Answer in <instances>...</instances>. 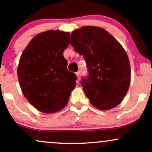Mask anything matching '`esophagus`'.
<instances>
[{
    "label": "esophagus",
    "instance_id": "esophagus-1",
    "mask_svg": "<svg viewBox=\"0 0 152 152\" xmlns=\"http://www.w3.org/2000/svg\"><path fill=\"white\" fill-rule=\"evenodd\" d=\"M76 76H77L78 79L80 80V78H81V73H80V71H78V72H76Z\"/></svg>",
    "mask_w": 152,
    "mask_h": 152
}]
</instances>
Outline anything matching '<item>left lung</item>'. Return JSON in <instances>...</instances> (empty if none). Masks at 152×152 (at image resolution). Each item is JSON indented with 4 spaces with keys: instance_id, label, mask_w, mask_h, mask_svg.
<instances>
[{
    "instance_id": "8db88e82",
    "label": "left lung",
    "mask_w": 152,
    "mask_h": 152,
    "mask_svg": "<svg viewBox=\"0 0 152 152\" xmlns=\"http://www.w3.org/2000/svg\"><path fill=\"white\" fill-rule=\"evenodd\" d=\"M71 44L86 62L88 76L81 86L91 104L99 110L118 106L131 81L129 60L120 43L105 29L88 26L71 33Z\"/></svg>"
}]
</instances>
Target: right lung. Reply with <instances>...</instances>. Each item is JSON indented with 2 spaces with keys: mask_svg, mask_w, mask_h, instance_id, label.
<instances>
[{
  "mask_svg": "<svg viewBox=\"0 0 152 152\" xmlns=\"http://www.w3.org/2000/svg\"><path fill=\"white\" fill-rule=\"evenodd\" d=\"M70 34L50 30L35 36L19 60L20 88L32 106L46 114L64 109L76 86V76L68 71L64 51Z\"/></svg>",
  "mask_w": 152,
  "mask_h": 152,
  "instance_id": "1",
  "label": "right lung"
}]
</instances>
